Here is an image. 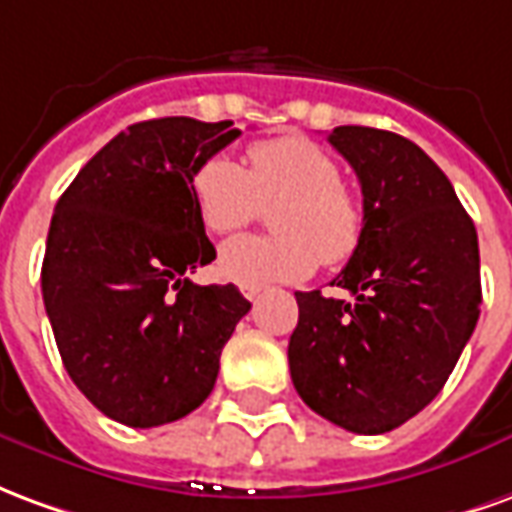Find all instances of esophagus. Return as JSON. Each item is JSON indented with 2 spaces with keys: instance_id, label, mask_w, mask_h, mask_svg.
I'll list each match as a JSON object with an SVG mask.
<instances>
[{
  "instance_id": "34e87169",
  "label": "esophagus",
  "mask_w": 512,
  "mask_h": 512,
  "mask_svg": "<svg viewBox=\"0 0 512 512\" xmlns=\"http://www.w3.org/2000/svg\"><path fill=\"white\" fill-rule=\"evenodd\" d=\"M241 293H244V299L257 301V299H260V293H263V288H255V285H244V288H241Z\"/></svg>"
}]
</instances>
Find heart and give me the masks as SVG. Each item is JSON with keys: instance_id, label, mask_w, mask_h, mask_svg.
<instances>
[{"instance_id": "heart-1", "label": "heart", "mask_w": 512, "mask_h": 512, "mask_svg": "<svg viewBox=\"0 0 512 512\" xmlns=\"http://www.w3.org/2000/svg\"><path fill=\"white\" fill-rule=\"evenodd\" d=\"M191 194L200 222L227 235L255 222L263 208L279 235H244L219 249L216 268L235 285H271L310 277L318 260L337 266L365 235V205L345 183L329 150L307 136H277L249 147V169L211 156L194 169Z\"/></svg>"}]
</instances>
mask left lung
Here are the masks:
<instances>
[{
    "label": "left lung",
    "mask_w": 512,
    "mask_h": 512,
    "mask_svg": "<svg viewBox=\"0 0 512 512\" xmlns=\"http://www.w3.org/2000/svg\"><path fill=\"white\" fill-rule=\"evenodd\" d=\"M329 142L359 178L365 235L332 282L351 299L296 293L290 378L315 414L376 436L439 395L472 337L483 304L477 230L406 136L340 126Z\"/></svg>",
    "instance_id": "left-lung-1"
}]
</instances>
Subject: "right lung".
<instances>
[{
  "instance_id": "obj_1",
  "label": "right lung",
  "mask_w": 512,
  "mask_h": 512,
  "mask_svg": "<svg viewBox=\"0 0 512 512\" xmlns=\"http://www.w3.org/2000/svg\"><path fill=\"white\" fill-rule=\"evenodd\" d=\"M233 120L161 117L104 145L54 208L40 271L62 365L128 428L186 417L211 395L219 356L249 312L235 285H194L216 249L191 178L238 139Z\"/></svg>"
}]
</instances>
